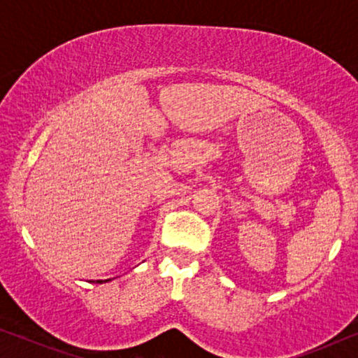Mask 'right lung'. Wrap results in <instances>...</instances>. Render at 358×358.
Returning <instances> with one entry per match:
<instances>
[{"mask_svg":"<svg viewBox=\"0 0 358 358\" xmlns=\"http://www.w3.org/2000/svg\"><path fill=\"white\" fill-rule=\"evenodd\" d=\"M97 283H104V282H110V278H107V280H96Z\"/></svg>","mask_w":358,"mask_h":358,"instance_id":"obj_1","label":"right lung"}]
</instances>
